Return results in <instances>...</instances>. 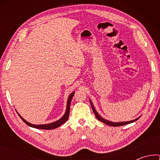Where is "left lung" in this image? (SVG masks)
Listing matches in <instances>:
<instances>
[{
	"label": "left lung",
	"instance_id": "8db88e82",
	"mask_svg": "<svg viewBox=\"0 0 160 160\" xmlns=\"http://www.w3.org/2000/svg\"><path fill=\"white\" fill-rule=\"evenodd\" d=\"M90 104H91L92 109L93 112H94V114H95L96 118H97V119H98L99 121H102V122L104 123H106V124H107V125H109V126H124V125H126V124H128V123H131L134 122V121H135L138 120V119L139 118H136V119H135V120L130 121H127V122H119V123H113V122H112V121H107V120H106V119H104V118H102L101 117V116H100L98 114V113L97 112L96 109H94V106H93L92 103V102H91V100H90Z\"/></svg>",
	"mask_w": 160,
	"mask_h": 160
}]
</instances>
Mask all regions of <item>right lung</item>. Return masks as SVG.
<instances>
[{
  "label": "right lung",
  "instance_id": "add662e5",
  "mask_svg": "<svg viewBox=\"0 0 160 160\" xmlns=\"http://www.w3.org/2000/svg\"><path fill=\"white\" fill-rule=\"evenodd\" d=\"M75 92H72L71 94H70V96L68 97V102H67V109H66V112L65 113L64 116L62 117L61 119H59V120L55 121V122L53 123H48V124H44V125H34V124H31L29 123L28 121H26L25 119L22 118L20 116V114H18L19 116L22 118V120L24 122H25L27 125H28L31 127H33V128H39V129H44V130H51V129H54L56 128H58L60 126H61L62 124L64 123L66 121L68 120V116H69V113H70V102H71V100L72 97H73Z\"/></svg>",
  "mask_w": 160,
  "mask_h": 160
}]
</instances>
